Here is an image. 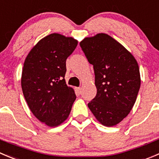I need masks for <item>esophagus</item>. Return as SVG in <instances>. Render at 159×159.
I'll return each mask as SVG.
<instances>
[{
	"label": "esophagus",
	"mask_w": 159,
	"mask_h": 159,
	"mask_svg": "<svg viewBox=\"0 0 159 159\" xmlns=\"http://www.w3.org/2000/svg\"><path fill=\"white\" fill-rule=\"evenodd\" d=\"M76 91L78 92V93L81 94V88H76Z\"/></svg>",
	"instance_id": "esophagus-1"
}]
</instances>
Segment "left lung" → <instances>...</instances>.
<instances>
[{"mask_svg": "<svg viewBox=\"0 0 159 159\" xmlns=\"http://www.w3.org/2000/svg\"><path fill=\"white\" fill-rule=\"evenodd\" d=\"M80 46L95 71L97 94L88 106L102 125L116 126L136 102L141 86L138 62L122 44L106 33L85 37Z\"/></svg>", "mask_w": 159, "mask_h": 159, "instance_id": "8db88e82", "label": "left lung"}]
</instances>
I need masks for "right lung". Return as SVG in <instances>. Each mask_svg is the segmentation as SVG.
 Listing matches in <instances>:
<instances>
[{"instance_id":"1","label":"right lung","mask_w":159,"mask_h":159,"mask_svg":"<svg viewBox=\"0 0 159 159\" xmlns=\"http://www.w3.org/2000/svg\"><path fill=\"white\" fill-rule=\"evenodd\" d=\"M78 40L59 33L41 39L26 57L21 84L31 112L50 127L67 119L76 99L75 90L66 84V60Z\"/></svg>"}]
</instances>
